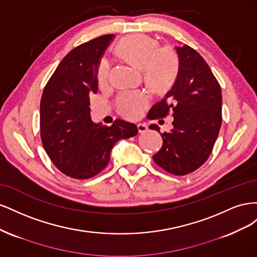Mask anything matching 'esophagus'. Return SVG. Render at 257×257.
I'll use <instances>...</instances> for the list:
<instances>
[{
	"mask_svg": "<svg viewBox=\"0 0 257 257\" xmlns=\"http://www.w3.org/2000/svg\"><path fill=\"white\" fill-rule=\"evenodd\" d=\"M137 128H138L139 133H145V132L148 131L147 125H146V124H144V123H138L137 124Z\"/></svg>",
	"mask_w": 257,
	"mask_h": 257,
	"instance_id": "34e87169",
	"label": "esophagus"
}]
</instances>
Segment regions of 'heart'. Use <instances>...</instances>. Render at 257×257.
<instances>
[{
  "mask_svg": "<svg viewBox=\"0 0 257 257\" xmlns=\"http://www.w3.org/2000/svg\"><path fill=\"white\" fill-rule=\"evenodd\" d=\"M120 56L132 64L142 68L147 82L155 88L164 87L174 79L178 69L176 53L167 47L158 48V44L151 37L133 34L116 46ZM111 62L107 58L99 60L96 68V80L100 87H105L110 80ZM150 104V96L144 91H125L116 97L118 112L128 119L141 116Z\"/></svg>",
  "mask_w": 257,
  "mask_h": 257,
  "instance_id": "heart-1",
  "label": "heart"
}]
</instances>
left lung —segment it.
Listing matches in <instances>:
<instances>
[{"label":"left lung","mask_w":257,"mask_h":257,"mask_svg":"<svg viewBox=\"0 0 257 257\" xmlns=\"http://www.w3.org/2000/svg\"><path fill=\"white\" fill-rule=\"evenodd\" d=\"M179 69L173 87L148 113V119L165 118L173 111V130L161 133L163 146L153 161L166 172L183 176L199 168L213 149L222 124V92L200 54L184 45L176 47ZM151 130L160 132L157 124Z\"/></svg>","instance_id":"1"}]
</instances>
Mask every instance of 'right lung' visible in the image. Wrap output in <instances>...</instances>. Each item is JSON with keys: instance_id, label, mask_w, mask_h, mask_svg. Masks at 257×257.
I'll return each mask as SVG.
<instances>
[{"instance_id": "right-lung-1", "label": "right lung", "mask_w": 257, "mask_h": 257, "mask_svg": "<svg viewBox=\"0 0 257 257\" xmlns=\"http://www.w3.org/2000/svg\"><path fill=\"white\" fill-rule=\"evenodd\" d=\"M113 34L83 43L69 51L45 85L41 99V138L56 167L74 179H90L108 165L115 143L137 135L133 123L114 120L95 125L90 93L97 92L96 68Z\"/></svg>"}]
</instances>
